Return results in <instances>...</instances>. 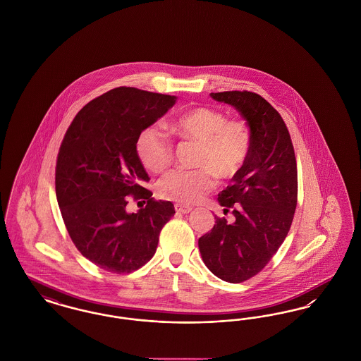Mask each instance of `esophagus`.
<instances>
[{
	"label": "esophagus",
	"instance_id": "esophagus-1",
	"mask_svg": "<svg viewBox=\"0 0 361 361\" xmlns=\"http://www.w3.org/2000/svg\"><path fill=\"white\" fill-rule=\"evenodd\" d=\"M174 208H176V212L178 214H188L192 211V207L184 206V204H176Z\"/></svg>",
	"mask_w": 361,
	"mask_h": 361
}]
</instances>
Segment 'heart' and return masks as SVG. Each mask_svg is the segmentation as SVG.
I'll use <instances>...</instances> for the list:
<instances>
[{"label":"heart","instance_id":"b5f03b06","mask_svg":"<svg viewBox=\"0 0 361 361\" xmlns=\"http://www.w3.org/2000/svg\"><path fill=\"white\" fill-rule=\"evenodd\" d=\"M181 137L200 142L196 171L176 169L166 173L157 185L162 199L184 204L199 202L219 178H231L240 172L250 152V133L242 121H227L224 114L212 108H193L169 124ZM137 154L142 165L153 173L165 171L172 162L168 137L155 126L137 137Z\"/></svg>","mask_w":361,"mask_h":361}]
</instances>
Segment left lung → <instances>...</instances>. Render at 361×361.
Instances as JSON below:
<instances>
[{
	"instance_id": "obj_1",
	"label": "left lung",
	"mask_w": 361,
	"mask_h": 361,
	"mask_svg": "<svg viewBox=\"0 0 361 361\" xmlns=\"http://www.w3.org/2000/svg\"><path fill=\"white\" fill-rule=\"evenodd\" d=\"M234 106L250 130V152L218 202L235 221L215 216L199 238L207 268L228 283H240L271 261L291 227L298 199V171L291 137L275 108L252 92L209 94Z\"/></svg>"
}]
</instances>
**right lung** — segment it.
Wrapping results in <instances>:
<instances>
[{
  "instance_id": "add662e5",
  "label": "right lung",
  "mask_w": 361,
  "mask_h": 361,
  "mask_svg": "<svg viewBox=\"0 0 361 361\" xmlns=\"http://www.w3.org/2000/svg\"><path fill=\"white\" fill-rule=\"evenodd\" d=\"M177 97L121 86L75 115L59 147L58 206L70 238L84 257L114 274H128L154 256L171 202L152 199L150 178L137 154V137L162 118ZM148 204L128 213L127 195Z\"/></svg>"
}]
</instances>
